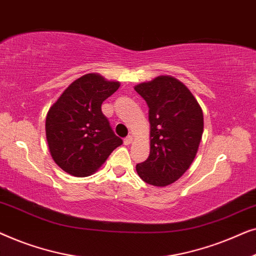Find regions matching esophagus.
I'll use <instances>...</instances> for the list:
<instances>
[{
  "label": "esophagus",
  "instance_id": "obj_1",
  "mask_svg": "<svg viewBox=\"0 0 256 256\" xmlns=\"http://www.w3.org/2000/svg\"><path fill=\"white\" fill-rule=\"evenodd\" d=\"M124 142L126 146H129V144H130V143L132 142V135H128L127 138H124Z\"/></svg>",
  "mask_w": 256,
  "mask_h": 256
}]
</instances>
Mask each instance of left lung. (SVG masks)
Instances as JSON below:
<instances>
[{
    "mask_svg": "<svg viewBox=\"0 0 256 256\" xmlns=\"http://www.w3.org/2000/svg\"><path fill=\"white\" fill-rule=\"evenodd\" d=\"M149 107L150 154L136 166L138 176L154 186H166L190 168L204 130L197 100L180 80L157 76L135 86Z\"/></svg>",
    "mask_w": 256,
    "mask_h": 256,
    "instance_id": "8db88e82",
    "label": "left lung"
}]
</instances>
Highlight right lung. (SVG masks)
<instances>
[{
    "label": "right lung",
    "instance_id": "1",
    "mask_svg": "<svg viewBox=\"0 0 256 256\" xmlns=\"http://www.w3.org/2000/svg\"><path fill=\"white\" fill-rule=\"evenodd\" d=\"M120 84L88 73L73 82L46 115L51 156L65 172L87 177L99 169L122 140L115 135L101 104Z\"/></svg>",
    "mask_w": 256,
    "mask_h": 256
}]
</instances>
